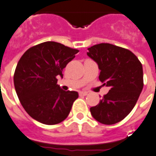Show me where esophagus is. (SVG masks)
<instances>
[{"label": "esophagus", "mask_w": 156, "mask_h": 156, "mask_svg": "<svg viewBox=\"0 0 156 156\" xmlns=\"http://www.w3.org/2000/svg\"><path fill=\"white\" fill-rule=\"evenodd\" d=\"M87 94H88V93L86 92V91H80L79 92V95L80 96H86Z\"/></svg>", "instance_id": "34e87169"}]
</instances>
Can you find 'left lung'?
Instances as JSON below:
<instances>
[{
  "label": "left lung",
  "instance_id": "left-lung-1",
  "mask_svg": "<svg viewBox=\"0 0 156 156\" xmlns=\"http://www.w3.org/2000/svg\"><path fill=\"white\" fill-rule=\"evenodd\" d=\"M87 55L98 65L103 86L110 87L98 105L90 108L91 115L104 125L120 122L133 110L143 90L142 64L129 50L110 44L89 48Z\"/></svg>",
  "mask_w": 156,
  "mask_h": 156
}]
</instances>
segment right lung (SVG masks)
<instances>
[{
	"label": "right lung",
	"mask_w": 156,
	"mask_h": 156,
	"mask_svg": "<svg viewBox=\"0 0 156 156\" xmlns=\"http://www.w3.org/2000/svg\"><path fill=\"white\" fill-rule=\"evenodd\" d=\"M79 51L53 41L26 51L14 74L15 90L30 116L44 125H56L69 115L78 98L76 91H65L57 84L58 76Z\"/></svg>",
	"instance_id": "1"
}]
</instances>
